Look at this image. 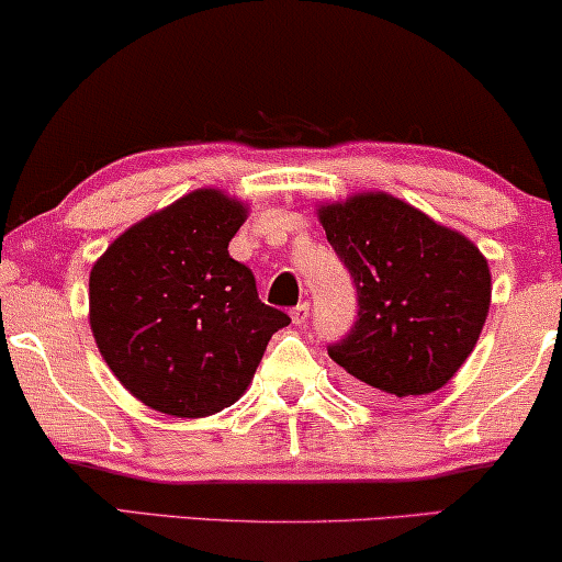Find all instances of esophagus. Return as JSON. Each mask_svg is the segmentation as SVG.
I'll return each instance as SVG.
<instances>
[{"label":"esophagus","instance_id":"34e87169","mask_svg":"<svg viewBox=\"0 0 562 562\" xmlns=\"http://www.w3.org/2000/svg\"><path fill=\"white\" fill-rule=\"evenodd\" d=\"M306 319H310V304L306 302L291 310V322H294V325H304Z\"/></svg>","mask_w":562,"mask_h":562}]
</instances>
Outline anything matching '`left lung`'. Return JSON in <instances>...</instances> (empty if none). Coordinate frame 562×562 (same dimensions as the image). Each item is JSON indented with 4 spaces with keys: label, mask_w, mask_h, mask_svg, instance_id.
<instances>
[{
    "label": "left lung",
    "mask_w": 562,
    "mask_h": 562,
    "mask_svg": "<svg viewBox=\"0 0 562 562\" xmlns=\"http://www.w3.org/2000/svg\"><path fill=\"white\" fill-rule=\"evenodd\" d=\"M319 222L358 294V319L327 345L329 358L360 394L406 398L442 389L488 314L481 250L389 194L322 206Z\"/></svg>",
    "instance_id": "left-lung-1"
}]
</instances>
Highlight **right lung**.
Instances as JSON below:
<instances>
[{"label":"right lung","instance_id":"obj_1","mask_svg":"<svg viewBox=\"0 0 562 562\" xmlns=\"http://www.w3.org/2000/svg\"><path fill=\"white\" fill-rule=\"evenodd\" d=\"M245 206L222 191L181 196L114 240L89 276L97 348L130 394L173 417L235 404L289 314L258 299L227 252Z\"/></svg>","mask_w":562,"mask_h":562}]
</instances>
